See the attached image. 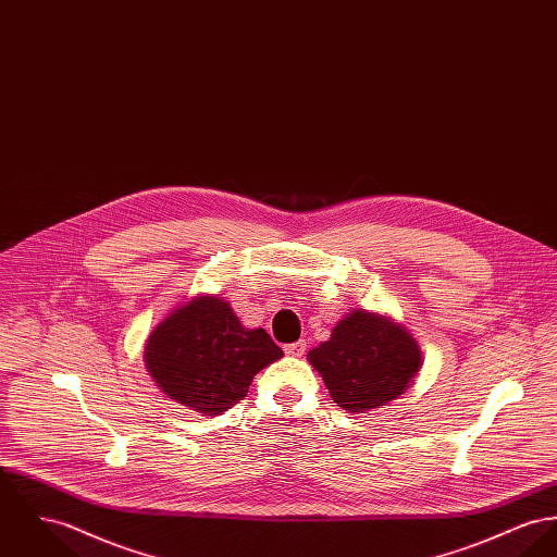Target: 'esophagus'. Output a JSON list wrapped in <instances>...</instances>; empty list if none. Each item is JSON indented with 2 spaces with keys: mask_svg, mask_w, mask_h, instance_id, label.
Returning <instances> with one entry per match:
<instances>
[{
  "mask_svg": "<svg viewBox=\"0 0 557 557\" xmlns=\"http://www.w3.org/2000/svg\"><path fill=\"white\" fill-rule=\"evenodd\" d=\"M285 352L292 357H301L306 352V339H297L294 344H287Z\"/></svg>",
  "mask_w": 557,
  "mask_h": 557,
  "instance_id": "1",
  "label": "esophagus"
}]
</instances>
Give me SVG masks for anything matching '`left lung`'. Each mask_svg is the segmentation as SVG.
Returning a JSON list of instances; mask_svg holds the SVG:
<instances>
[{
    "instance_id": "8db88e82",
    "label": "left lung",
    "mask_w": 557,
    "mask_h": 557,
    "mask_svg": "<svg viewBox=\"0 0 557 557\" xmlns=\"http://www.w3.org/2000/svg\"><path fill=\"white\" fill-rule=\"evenodd\" d=\"M334 404L366 413L408 391L422 368V350L404 325L366 310H352L327 342L308 352Z\"/></svg>"
}]
</instances>
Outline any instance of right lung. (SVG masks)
<instances>
[{
	"label": "right lung",
	"mask_w": 557,
	"mask_h": 557,
	"mask_svg": "<svg viewBox=\"0 0 557 557\" xmlns=\"http://www.w3.org/2000/svg\"><path fill=\"white\" fill-rule=\"evenodd\" d=\"M281 357L270 335L240 325L232 306L215 296L177 306L149 334L144 352L156 386L205 416L243 401L253 375Z\"/></svg>",
	"instance_id": "right-lung-1"
}]
</instances>
